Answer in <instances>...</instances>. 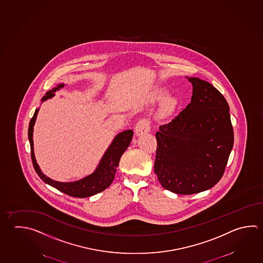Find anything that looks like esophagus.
<instances>
[{
    "instance_id": "esophagus-1",
    "label": "esophagus",
    "mask_w": 263,
    "mask_h": 263,
    "mask_svg": "<svg viewBox=\"0 0 263 263\" xmlns=\"http://www.w3.org/2000/svg\"><path fill=\"white\" fill-rule=\"evenodd\" d=\"M149 130H151V124H149V120H139L135 127V134L136 136L147 134V133H149Z\"/></svg>"
}]
</instances>
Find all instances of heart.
<instances>
[{"label": "heart", "mask_w": 263, "mask_h": 263, "mask_svg": "<svg viewBox=\"0 0 263 263\" xmlns=\"http://www.w3.org/2000/svg\"><path fill=\"white\" fill-rule=\"evenodd\" d=\"M166 91L164 87H157L152 91L149 95V102H154L156 100L162 99V97L166 94ZM164 97V96H163ZM162 99V102L160 104V108L157 112L159 118H166L173 114L179 105V99L175 95H166Z\"/></svg>", "instance_id": "b5f03b06"}]
</instances>
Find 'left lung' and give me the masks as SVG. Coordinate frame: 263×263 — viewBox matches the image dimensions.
I'll return each instance as SVG.
<instances>
[{
	"mask_svg": "<svg viewBox=\"0 0 263 263\" xmlns=\"http://www.w3.org/2000/svg\"><path fill=\"white\" fill-rule=\"evenodd\" d=\"M193 84L187 107L155 134L154 172L164 189L198 194L218 183L233 146L228 102L206 81L186 77Z\"/></svg>",
	"mask_w": 263,
	"mask_h": 263,
	"instance_id": "left-lung-1",
	"label": "left lung"
}]
</instances>
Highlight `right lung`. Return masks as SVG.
Masks as SVG:
<instances>
[{
	"label": "right lung",
	"instance_id": "add662e5",
	"mask_svg": "<svg viewBox=\"0 0 263 263\" xmlns=\"http://www.w3.org/2000/svg\"><path fill=\"white\" fill-rule=\"evenodd\" d=\"M64 84H58L57 87L49 90L46 94L43 97L42 102L47 99H51L55 96V91L64 87ZM39 109H36L32 118L30 120L29 125V140H30V151H31V160L34 166L36 173L41 179L45 181V183L50 186L58 189L60 192L68 194L69 196L78 197V198H85L89 197L95 194H99L100 192L104 191L108 188L114 181L115 173L117 171V167L119 165L120 159L123 155L124 151L128 148L129 144L132 140L133 137V130H125L121 132L117 136H115L112 142L110 143L108 149H106L104 155L99 161L97 168L92 174L88 175L84 179L71 181V182H60L54 179L46 177L45 174L42 172L40 166L37 164L35 159L34 151H33V126H34L36 117L38 114Z\"/></svg>",
	"mask_w": 263,
	"mask_h": 263
}]
</instances>
